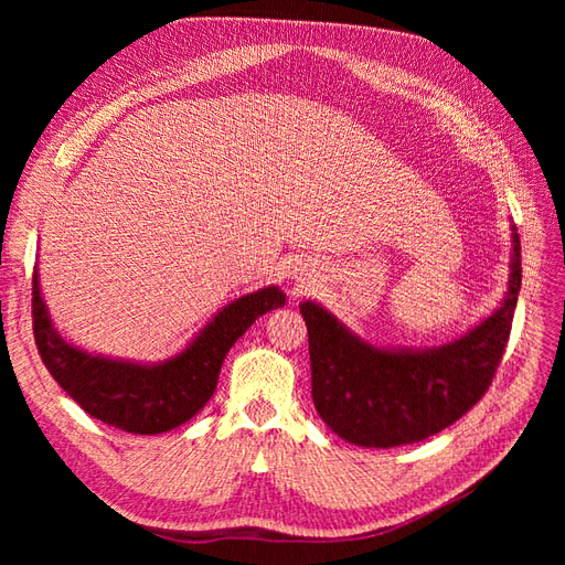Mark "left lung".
I'll return each mask as SVG.
<instances>
[{
  "mask_svg": "<svg viewBox=\"0 0 565 565\" xmlns=\"http://www.w3.org/2000/svg\"><path fill=\"white\" fill-rule=\"evenodd\" d=\"M502 303L440 347H382L320 301H301L309 330L311 393L320 419L353 446L396 448L429 438L483 398L504 353L521 289V241L511 224Z\"/></svg>",
  "mask_w": 565,
  "mask_h": 565,
  "instance_id": "left-lung-1",
  "label": "left lung"
}]
</instances>
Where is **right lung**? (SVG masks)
<instances>
[{
    "label": "right lung",
    "instance_id": "obj_1",
    "mask_svg": "<svg viewBox=\"0 0 565 565\" xmlns=\"http://www.w3.org/2000/svg\"><path fill=\"white\" fill-rule=\"evenodd\" d=\"M285 306L268 285L218 309L188 344L158 363L92 353L67 341L51 320L40 270L32 276V324L46 370L84 413L115 429L156 436L193 419L214 396L224 358L252 322Z\"/></svg>",
    "mask_w": 565,
    "mask_h": 565
}]
</instances>
